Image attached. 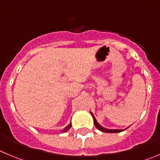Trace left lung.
<instances>
[{"label":"left lung","mask_w":160,"mask_h":160,"mask_svg":"<svg viewBox=\"0 0 160 160\" xmlns=\"http://www.w3.org/2000/svg\"><path fill=\"white\" fill-rule=\"evenodd\" d=\"M92 117H93V119H94V123H95V125L97 127V129H99L100 131H102V132H122V131H124V130H120V129H105V128L102 127L97 122V121L95 120V117H94L93 114H92Z\"/></svg>","instance_id":"1"}]
</instances>
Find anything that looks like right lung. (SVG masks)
<instances>
[{
	"label": "right lung",
	"instance_id": "right-lung-1",
	"mask_svg": "<svg viewBox=\"0 0 160 160\" xmlns=\"http://www.w3.org/2000/svg\"><path fill=\"white\" fill-rule=\"evenodd\" d=\"M71 126H72V125H71V124H69V125H68V126H67V127H65V129H64L63 130H62V132H66V131H68V129H70V128H71Z\"/></svg>",
	"mask_w": 160,
	"mask_h": 160
}]
</instances>
